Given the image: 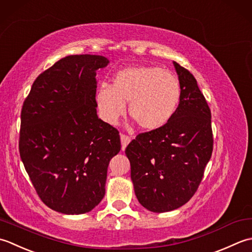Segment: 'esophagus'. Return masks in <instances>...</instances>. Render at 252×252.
Instances as JSON below:
<instances>
[{"mask_svg": "<svg viewBox=\"0 0 252 252\" xmlns=\"http://www.w3.org/2000/svg\"><path fill=\"white\" fill-rule=\"evenodd\" d=\"M121 142H122V149L125 150V148L127 147L128 143L130 142V137L124 135V133H121Z\"/></svg>", "mask_w": 252, "mask_h": 252, "instance_id": "obj_1", "label": "esophagus"}]
</instances>
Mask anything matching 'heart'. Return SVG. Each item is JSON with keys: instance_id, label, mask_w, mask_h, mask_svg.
I'll use <instances>...</instances> for the list:
<instances>
[{"instance_id": "b5f03b06", "label": "heart", "mask_w": 252, "mask_h": 252, "mask_svg": "<svg viewBox=\"0 0 252 252\" xmlns=\"http://www.w3.org/2000/svg\"><path fill=\"white\" fill-rule=\"evenodd\" d=\"M182 97L177 77L158 66H129L102 84L95 94L97 110L107 124L115 125L126 111L140 128L156 130L173 119Z\"/></svg>"}]
</instances>
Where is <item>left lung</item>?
<instances>
[{
  "instance_id": "1",
  "label": "left lung",
  "mask_w": 252,
  "mask_h": 252,
  "mask_svg": "<svg viewBox=\"0 0 252 252\" xmlns=\"http://www.w3.org/2000/svg\"><path fill=\"white\" fill-rule=\"evenodd\" d=\"M173 64L182 88L175 115L165 126L139 133L125 150L138 201L157 213L172 211L191 199L213 151L207 100L190 71Z\"/></svg>"
}]
</instances>
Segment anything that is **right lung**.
<instances>
[{"label": "right lung", "mask_w": 252, "mask_h": 252, "mask_svg": "<svg viewBox=\"0 0 252 252\" xmlns=\"http://www.w3.org/2000/svg\"><path fill=\"white\" fill-rule=\"evenodd\" d=\"M101 55H68L40 74L20 114L19 155L42 202L83 214L105 194L107 166L121 150L119 130L96 115Z\"/></svg>", "instance_id": "add662e5"}]
</instances>
